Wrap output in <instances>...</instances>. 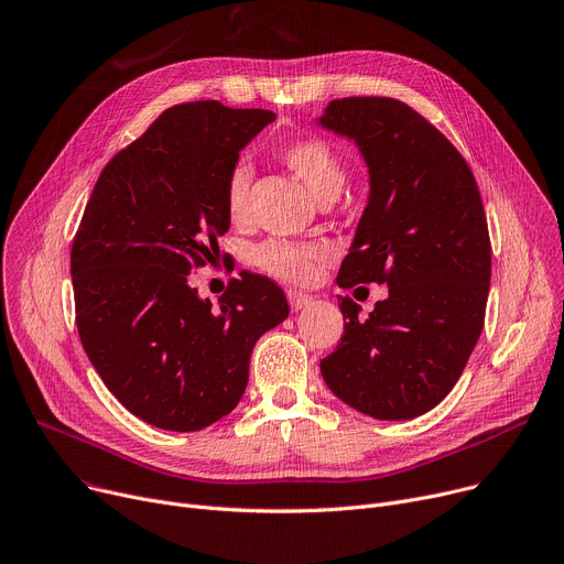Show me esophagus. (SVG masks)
Instances as JSON below:
<instances>
[{
  "label": "esophagus",
  "instance_id": "obj_1",
  "mask_svg": "<svg viewBox=\"0 0 564 564\" xmlns=\"http://www.w3.org/2000/svg\"><path fill=\"white\" fill-rule=\"evenodd\" d=\"M288 302H290V308H292V311H302V308H308V306L313 304V296L306 294V292L290 290V292H288Z\"/></svg>",
  "mask_w": 564,
  "mask_h": 564
}]
</instances>
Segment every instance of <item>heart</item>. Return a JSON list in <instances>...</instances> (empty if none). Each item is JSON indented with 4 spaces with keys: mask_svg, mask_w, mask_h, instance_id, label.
Segmentation results:
<instances>
[{
    "mask_svg": "<svg viewBox=\"0 0 564 564\" xmlns=\"http://www.w3.org/2000/svg\"><path fill=\"white\" fill-rule=\"evenodd\" d=\"M279 159L283 161L285 167H290L306 183L308 191L319 202L335 199L340 195L343 185L347 181L345 161L322 138L294 140L279 149ZM249 178H251V172L245 163L234 165L227 176V208L231 217H242L247 210ZM322 253L324 251L317 245H294V242L270 240L262 247H258L256 265L281 281L302 283L313 276L315 260H319Z\"/></svg>",
    "mask_w": 564,
    "mask_h": 564,
    "instance_id": "b5f03b06",
    "label": "heart"
}]
</instances>
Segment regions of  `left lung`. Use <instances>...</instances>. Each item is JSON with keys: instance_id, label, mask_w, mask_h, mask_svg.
<instances>
[{"instance_id": "8db88e82", "label": "left lung", "mask_w": 564, "mask_h": 564, "mask_svg": "<svg viewBox=\"0 0 564 564\" xmlns=\"http://www.w3.org/2000/svg\"><path fill=\"white\" fill-rule=\"evenodd\" d=\"M319 124L369 167V199L337 285L388 283L367 319L340 296L345 335L319 362L330 392L373 420L435 408L478 343L492 245L476 178L426 118L392 97L333 99Z\"/></svg>"}]
</instances>
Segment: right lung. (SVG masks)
I'll list each match as a JSON object with an SVG mask.
<instances>
[{
	"mask_svg": "<svg viewBox=\"0 0 564 564\" xmlns=\"http://www.w3.org/2000/svg\"><path fill=\"white\" fill-rule=\"evenodd\" d=\"M276 116L187 101L161 112L99 174L72 242L82 345L104 386L142 422L191 433L238 405L258 337L290 308L242 272L215 311L191 288L229 231L227 176Z\"/></svg>",
	"mask_w": 564,
	"mask_h": 564,
	"instance_id": "add662e5",
	"label": "right lung"
}]
</instances>
